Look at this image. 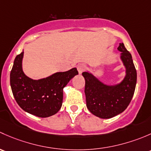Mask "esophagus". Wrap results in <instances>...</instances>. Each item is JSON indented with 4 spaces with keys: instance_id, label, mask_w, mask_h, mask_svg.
I'll list each match as a JSON object with an SVG mask.
<instances>
[{
    "instance_id": "esophagus-1",
    "label": "esophagus",
    "mask_w": 151,
    "mask_h": 151,
    "mask_svg": "<svg viewBox=\"0 0 151 151\" xmlns=\"http://www.w3.org/2000/svg\"><path fill=\"white\" fill-rule=\"evenodd\" d=\"M86 69V65L83 64V63H81V64H78L77 66V70L78 71L79 74L81 73L84 70Z\"/></svg>"
}]
</instances>
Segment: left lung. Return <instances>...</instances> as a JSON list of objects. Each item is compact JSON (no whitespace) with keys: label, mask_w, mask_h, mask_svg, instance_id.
Masks as SVG:
<instances>
[{"label":"left lung","mask_w":151,"mask_h":151,"mask_svg":"<svg viewBox=\"0 0 151 151\" xmlns=\"http://www.w3.org/2000/svg\"><path fill=\"white\" fill-rule=\"evenodd\" d=\"M118 50L120 59L126 68L124 79L119 83L108 85L100 81L91 73H82L85 78L86 107L94 116L101 119H110L127 109L134 93L137 83V71L132 57L123 43Z\"/></svg>","instance_id":"8db88e82"}]
</instances>
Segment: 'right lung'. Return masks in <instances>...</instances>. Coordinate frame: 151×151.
Returning a JSON list of instances; mask_svg holds the SVG:
<instances>
[{"instance_id": "right-lung-1", "label": "right lung", "mask_w": 151, "mask_h": 151, "mask_svg": "<svg viewBox=\"0 0 151 151\" xmlns=\"http://www.w3.org/2000/svg\"><path fill=\"white\" fill-rule=\"evenodd\" d=\"M24 52L17 55L10 73V84L15 100L20 108L38 117L46 118L56 114L61 108L63 88L78 75L77 69L57 72L44 78L33 80L22 70Z\"/></svg>"}]
</instances>
